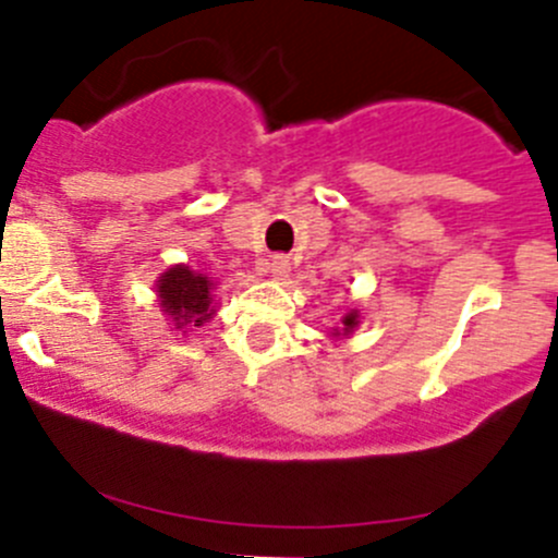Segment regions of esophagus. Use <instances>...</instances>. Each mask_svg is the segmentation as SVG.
Wrapping results in <instances>:
<instances>
[{"label":"esophagus","instance_id":"34e87169","mask_svg":"<svg viewBox=\"0 0 558 558\" xmlns=\"http://www.w3.org/2000/svg\"><path fill=\"white\" fill-rule=\"evenodd\" d=\"M268 274L274 276V279H282V276L288 274V265H284V259H279V256H276V259H270Z\"/></svg>","mask_w":558,"mask_h":558}]
</instances>
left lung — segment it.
<instances>
[{
  "mask_svg": "<svg viewBox=\"0 0 558 558\" xmlns=\"http://www.w3.org/2000/svg\"><path fill=\"white\" fill-rule=\"evenodd\" d=\"M357 327H360V310H349V313L343 315V318H340L338 327H335L332 332H329V338H332V340H347V338H352L354 329H357Z\"/></svg>",
  "mask_w": 558,
  "mask_h": 558,
  "instance_id": "1",
  "label": "left lung"
}]
</instances>
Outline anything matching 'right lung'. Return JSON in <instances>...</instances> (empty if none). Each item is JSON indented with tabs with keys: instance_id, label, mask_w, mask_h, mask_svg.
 I'll list each match as a JSON object with an SVG mask.
<instances>
[{
	"instance_id": "add662e5",
	"label": "right lung",
	"mask_w": 558,
	"mask_h": 558,
	"mask_svg": "<svg viewBox=\"0 0 558 558\" xmlns=\"http://www.w3.org/2000/svg\"><path fill=\"white\" fill-rule=\"evenodd\" d=\"M215 288H218V282L211 276H206L204 270L179 263L170 265L156 279L153 290H156V302H159L161 313L167 315L172 329L186 335L215 318V313H218Z\"/></svg>"
}]
</instances>
